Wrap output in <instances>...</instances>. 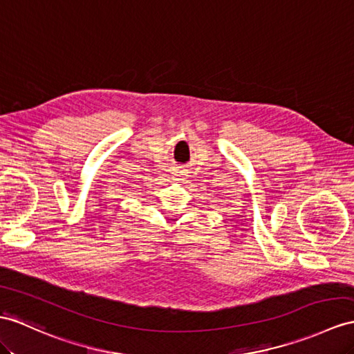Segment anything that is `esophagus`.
Returning a JSON list of instances; mask_svg holds the SVG:
<instances>
[{"label":"esophagus","instance_id":"esophagus-1","mask_svg":"<svg viewBox=\"0 0 354 354\" xmlns=\"http://www.w3.org/2000/svg\"><path fill=\"white\" fill-rule=\"evenodd\" d=\"M186 176H187L186 171H183V169H178L174 172V178H177V180H185Z\"/></svg>","mask_w":354,"mask_h":354}]
</instances>
